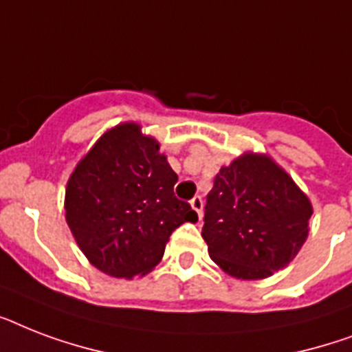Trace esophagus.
<instances>
[{
	"label": "esophagus",
	"mask_w": 352,
	"mask_h": 352,
	"mask_svg": "<svg viewBox=\"0 0 352 352\" xmlns=\"http://www.w3.org/2000/svg\"><path fill=\"white\" fill-rule=\"evenodd\" d=\"M190 206H192L193 210H195V214H197L199 221H201V217H203V199L199 197H193L192 201H190Z\"/></svg>",
	"instance_id": "34e87169"
}]
</instances>
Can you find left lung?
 <instances>
[{"instance_id": "1", "label": "left lung", "mask_w": 352, "mask_h": 352, "mask_svg": "<svg viewBox=\"0 0 352 352\" xmlns=\"http://www.w3.org/2000/svg\"><path fill=\"white\" fill-rule=\"evenodd\" d=\"M311 215L309 197L272 157L246 151L215 175L203 239L228 276L265 279L301 250Z\"/></svg>"}]
</instances>
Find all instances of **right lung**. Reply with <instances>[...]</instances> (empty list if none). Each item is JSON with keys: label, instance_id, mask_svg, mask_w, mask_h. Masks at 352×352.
Here are the masks:
<instances>
[{"label": "right lung", "instance_id": "1", "mask_svg": "<svg viewBox=\"0 0 352 352\" xmlns=\"http://www.w3.org/2000/svg\"><path fill=\"white\" fill-rule=\"evenodd\" d=\"M175 182L159 140L144 135L140 124L107 129L65 188V221L91 265L113 278L151 272L171 232L197 221L173 195Z\"/></svg>", "mask_w": 352, "mask_h": 352}]
</instances>
